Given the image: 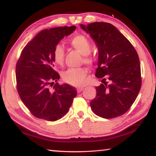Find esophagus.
<instances>
[{"label": "esophagus", "instance_id": "1", "mask_svg": "<svg viewBox=\"0 0 156 156\" xmlns=\"http://www.w3.org/2000/svg\"><path fill=\"white\" fill-rule=\"evenodd\" d=\"M84 87H78L77 88V92L78 93H80V92L83 90Z\"/></svg>", "mask_w": 156, "mask_h": 156}]
</instances>
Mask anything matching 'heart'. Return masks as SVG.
<instances>
[{"label":"heart","instance_id":"1","mask_svg":"<svg viewBox=\"0 0 156 156\" xmlns=\"http://www.w3.org/2000/svg\"><path fill=\"white\" fill-rule=\"evenodd\" d=\"M70 45L84 55L83 60L86 64L90 65L94 62V57L90 54L91 44L89 39L83 35H76L69 41ZM65 50L62 45L55 46L53 53L54 62L58 65H62L65 61ZM87 71L84 68L69 69L63 74V80L65 83L75 87L84 85L87 82Z\"/></svg>","mask_w":156,"mask_h":156}]
</instances>
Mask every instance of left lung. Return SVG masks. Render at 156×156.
Returning <instances> with one entry per match:
<instances>
[{
	"label": "left lung",
	"mask_w": 156,
	"mask_h": 156,
	"mask_svg": "<svg viewBox=\"0 0 156 156\" xmlns=\"http://www.w3.org/2000/svg\"><path fill=\"white\" fill-rule=\"evenodd\" d=\"M90 34L98 49L96 76L102 84L90 102L93 112L110 119L130 109L141 88L140 64L136 50L115 26L96 22L80 25Z\"/></svg>",
	"instance_id": "left-lung-1"
}]
</instances>
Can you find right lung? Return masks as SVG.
Instances as JSON below:
<instances>
[{"mask_svg": "<svg viewBox=\"0 0 156 156\" xmlns=\"http://www.w3.org/2000/svg\"><path fill=\"white\" fill-rule=\"evenodd\" d=\"M76 26L59 27L39 32L21 52L16 66L17 91L23 103L36 118L56 121L69 109L76 96L74 87L54 82L60 76L54 70V49Z\"/></svg>", "mask_w": 156, "mask_h": 156, "instance_id": "right-lung-1", "label": "right lung"}]
</instances>
